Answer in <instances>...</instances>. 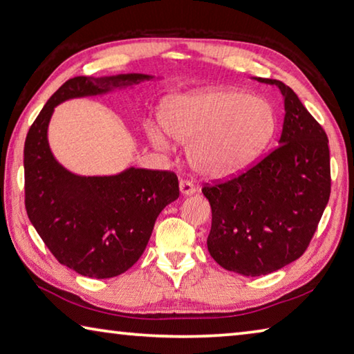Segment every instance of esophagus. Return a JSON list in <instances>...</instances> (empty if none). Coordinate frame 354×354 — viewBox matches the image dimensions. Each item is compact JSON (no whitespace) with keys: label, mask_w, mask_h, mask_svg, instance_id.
I'll return each mask as SVG.
<instances>
[{"label":"esophagus","mask_w":354,"mask_h":354,"mask_svg":"<svg viewBox=\"0 0 354 354\" xmlns=\"http://www.w3.org/2000/svg\"><path fill=\"white\" fill-rule=\"evenodd\" d=\"M179 190H181L183 195H192V194H195L196 189L194 184L187 181V179H181V181H179Z\"/></svg>","instance_id":"obj_1"}]
</instances>
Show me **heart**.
Listing matches in <instances>:
<instances>
[{
  "instance_id": "heart-1",
  "label": "heart",
  "mask_w": 354,
  "mask_h": 354,
  "mask_svg": "<svg viewBox=\"0 0 354 354\" xmlns=\"http://www.w3.org/2000/svg\"><path fill=\"white\" fill-rule=\"evenodd\" d=\"M160 123L173 139L189 143V162L196 173L221 179L259 158L274 134L277 117L266 100L234 88H206L167 100ZM149 137L154 145L169 147L159 128Z\"/></svg>"
}]
</instances>
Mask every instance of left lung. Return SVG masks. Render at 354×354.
<instances>
[{
  "mask_svg": "<svg viewBox=\"0 0 354 354\" xmlns=\"http://www.w3.org/2000/svg\"><path fill=\"white\" fill-rule=\"evenodd\" d=\"M279 145L242 175L203 187L212 209L207 250L226 270L261 277L297 261L331 194L328 137L289 86Z\"/></svg>",
  "mask_w": 354,
  "mask_h": 354,
  "instance_id": "1",
  "label": "left lung"
}]
</instances>
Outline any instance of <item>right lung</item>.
I'll return each instance as SVG.
<instances>
[{
  "label": "right lung",
  "mask_w": 354,
  "mask_h": 354,
  "mask_svg": "<svg viewBox=\"0 0 354 354\" xmlns=\"http://www.w3.org/2000/svg\"><path fill=\"white\" fill-rule=\"evenodd\" d=\"M153 76H76L34 120L25 142V206L53 256L82 277L106 279L139 261L162 209L179 196L173 171L129 167L112 176H80L57 162L48 143L55 107L71 98L133 87Z\"/></svg>",
  "instance_id": "1"
}]
</instances>
